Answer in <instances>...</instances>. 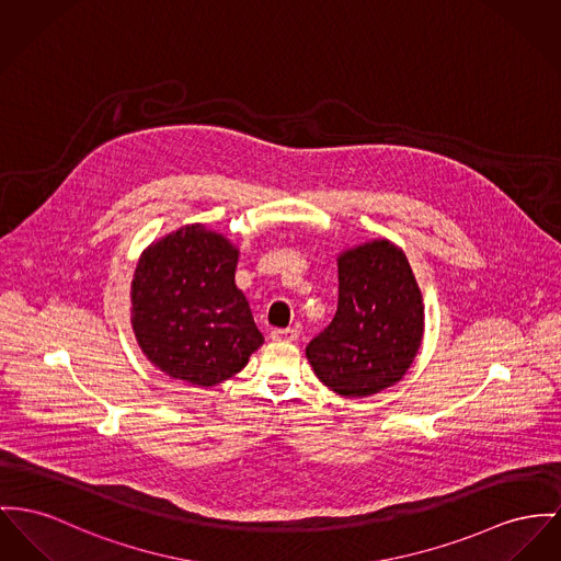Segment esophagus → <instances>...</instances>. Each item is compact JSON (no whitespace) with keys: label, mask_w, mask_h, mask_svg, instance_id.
Wrapping results in <instances>:
<instances>
[{"label":"esophagus","mask_w":561,"mask_h":561,"mask_svg":"<svg viewBox=\"0 0 561 561\" xmlns=\"http://www.w3.org/2000/svg\"><path fill=\"white\" fill-rule=\"evenodd\" d=\"M270 337L274 340V342H296L299 337L298 330H294V328H287V330H274Z\"/></svg>","instance_id":"esophagus-1"}]
</instances>
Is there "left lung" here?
<instances>
[{"label": "left lung", "mask_w": 561, "mask_h": 561, "mask_svg": "<svg viewBox=\"0 0 561 561\" xmlns=\"http://www.w3.org/2000/svg\"><path fill=\"white\" fill-rule=\"evenodd\" d=\"M423 337V301L407 255L389 240L337 260V310L306 357L319 380L344 398L373 396L411 368Z\"/></svg>", "instance_id": "left-lung-1"}]
</instances>
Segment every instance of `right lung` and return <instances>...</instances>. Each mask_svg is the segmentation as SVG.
I'll return each mask as SVG.
<instances>
[{"label":"right lung","instance_id":"obj_1","mask_svg":"<svg viewBox=\"0 0 561 561\" xmlns=\"http://www.w3.org/2000/svg\"><path fill=\"white\" fill-rule=\"evenodd\" d=\"M238 251L221 233L187 225L140 257L131 325L150 362L172 378L213 387L262 346L251 306L236 287Z\"/></svg>","mask_w":561,"mask_h":561}]
</instances>
